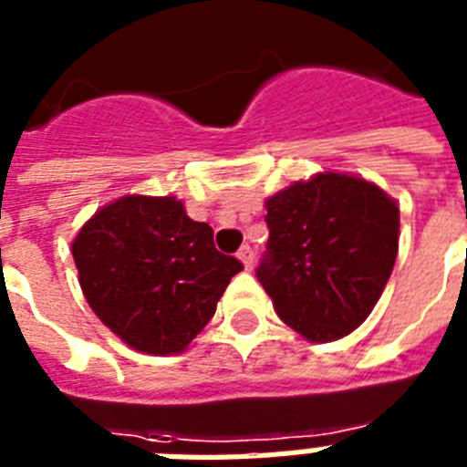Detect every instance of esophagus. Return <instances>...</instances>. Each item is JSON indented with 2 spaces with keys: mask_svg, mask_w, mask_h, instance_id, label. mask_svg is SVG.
<instances>
[{
  "mask_svg": "<svg viewBox=\"0 0 467 467\" xmlns=\"http://www.w3.org/2000/svg\"><path fill=\"white\" fill-rule=\"evenodd\" d=\"M237 259L244 264V269H252V264H254V249L249 247V244H244V247L237 252Z\"/></svg>",
  "mask_w": 467,
  "mask_h": 467,
  "instance_id": "34e87169",
  "label": "esophagus"
}]
</instances>
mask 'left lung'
I'll return each instance as SVG.
<instances>
[{"label": "left lung", "mask_w": 467, "mask_h": 467, "mask_svg": "<svg viewBox=\"0 0 467 467\" xmlns=\"http://www.w3.org/2000/svg\"><path fill=\"white\" fill-rule=\"evenodd\" d=\"M266 227L256 278L278 317L310 341L354 332L398 259V203L366 179L325 171L271 196Z\"/></svg>", "instance_id": "8db88e82"}]
</instances>
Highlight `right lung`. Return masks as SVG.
I'll use <instances>...</instances> for the list:
<instances>
[{
	"mask_svg": "<svg viewBox=\"0 0 467 467\" xmlns=\"http://www.w3.org/2000/svg\"><path fill=\"white\" fill-rule=\"evenodd\" d=\"M89 307L128 347L182 354L215 315L240 259L220 254L213 227L174 196H123L91 215L72 242Z\"/></svg>",
	"mask_w": 467,
	"mask_h": 467,
	"instance_id": "obj_1",
	"label": "right lung"
}]
</instances>
